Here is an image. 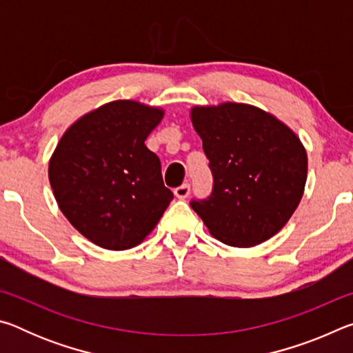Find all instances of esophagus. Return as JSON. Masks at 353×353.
I'll list each match as a JSON object with an SVG mask.
<instances>
[{
  "label": "esophagus",
  "instance_id": "esophagus-1",
  "mask_svg": "<svg viewBox=\"0 0 353 353\" xmlns=\"http://www.w3.org/2000/svg\"><path fill=\"white\" fill-rule=\"evenodd\" d=\"M174 194L179 199H185L190 194V183H182L181 187L174 188Z\"/></svg>",
  "mask_w": 353,
  "mask_h": 353
}]
</instances>
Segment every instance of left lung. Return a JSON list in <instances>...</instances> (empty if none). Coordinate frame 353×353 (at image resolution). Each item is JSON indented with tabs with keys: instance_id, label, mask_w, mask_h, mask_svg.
<instances>
[{
	"instance_id": "1",
	"label": "left lung",
	"mask_w": 353,
	"mask_h": 353,
	"mask_svg": "<svg viewBox=\"0 0 353 353\" xmlns=\"http://www.w3.org/2000/svg\"><path fill=\"white\" fill-rule=\"evenodd\" d=\"M191 123L213 174L191 208L216 240L252 248L288 223L305 190L308 160L299 137L271 113L241 103L194 105Z\"/></svg>"
}]
</instances>
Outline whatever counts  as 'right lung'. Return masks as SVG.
Returning a JSON list of instances; mask_svg holds the SVG:
<instances>
[{"instance_id":"1","label":"right lung","mask_w":353,"mask_h":353,"mask_svg":"<svg viewBox=\"0 0 353 353\" xmlns=\"http://www.w3.org/2000/svg\"><path fill=\"white\" fill-rule=\"evenodd\" d=\"M163 115L139 101H112L71 124L51 155L48 177L59 208L99 248L140 244L174 198L145 145Z\"/></svg>"}]
</instances>
